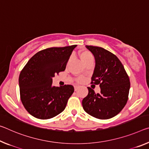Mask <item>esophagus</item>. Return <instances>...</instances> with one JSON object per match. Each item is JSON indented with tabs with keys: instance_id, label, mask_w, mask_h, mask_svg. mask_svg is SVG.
Instances as JSON below:
<instances>
[{
	"instance_id": "obj_1",
	"label": "esophagus",
	"mask_w": 149,
	"mask_h": 149,
	"mask_svg": "<svg viewBox=\"0 0 149 149\" xmlns=\"http://www.w3.org/2000/svg\"><path fill=\"white\" fill-rule=\"evenodd\" d=\"M78 88H79V86H74L75 91H77V89H78Z\"/></svg>"
}]
</instances>
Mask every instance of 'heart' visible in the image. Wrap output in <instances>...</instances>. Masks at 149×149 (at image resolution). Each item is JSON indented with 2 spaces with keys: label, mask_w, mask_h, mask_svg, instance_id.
Wrapping results in <instances>:
<instances>
[{
  "label": "heart",
  "mask_w": 149,
  "mask_h": 149,
  "mask_svg": "<svg viewBox=\"0 0 149 149\" xmlns=\"http://www.w3.org/2000/svg\"><path fill=\"white\" fill-rule=\"evenodd\" d=\"M79 56H80V58H81V60L83 63L85 62V61H86L87 60H88V59L91 58H93V56H92L91 53L90 52H89L88 50H82L79 53ZM84 79L82 78V77H80L78 79H77V81L79 82H82L83 81Z\"/></svg>",
  "instance_id": "heart-1"
}]
</instances>
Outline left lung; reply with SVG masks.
Returning <instances> with one entry per match:
<instances>
[{
	"label": "left lung",
	"instance_id": "1",
	"mask_svg": "<svg viewBox=\"0 0 149 149\" xmlns=\"http://www.w3.org/2000/svg\"><path fill=\"white\" fill-rule=\"evenodd\" d=\"M93 54L95 66L91 84L100 85L101 92L95 93L91 87L82 101L85 111L100 119L117 115L128 100L130 80L124 66L116 56L101 47L86 46Z\"/></svg>",
	"mask_w": 149,
	"mask_h": 149
}]
</instances>
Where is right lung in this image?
I'll return each instance as SVG.
<instances>
[{"label":"right lung","mask_w":149,"mask_h":149,"mask_svg":"<svg viewBox=\"0 0 149 149\" xmlns=\"http://www.w3.org/2000/svg\"><path fill=\"white\" fill-rule=\"evenodd\" d=\"M76 46L54 47L40 51L21 71L18 79L20 100L33 117L51 119L65 109L74 88L72 85L52 86V77L65 70Z\"/></svg>","instance_id":"1"}]
</instances>
